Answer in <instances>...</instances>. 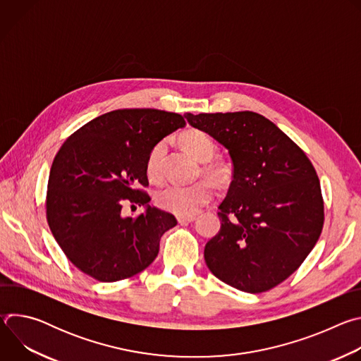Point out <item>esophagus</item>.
<instances>
[{
  "instance_id": "34e87169",
  "label": "esophagus",
  "mask_w": 361,
  "mask_h": 361,
  "mask_svg": "<svg viewBox=\"0 0 361 361\" xmlns=\"http://www.w3.org/2000/svg\"><path fill=\"white\" fill-rule=\"evenodd\" d=\"M194 220H195L194 216H178V217H177V221H178L180 224H187V223H191V221H194Z\"/></svg>"
}]
</instances>
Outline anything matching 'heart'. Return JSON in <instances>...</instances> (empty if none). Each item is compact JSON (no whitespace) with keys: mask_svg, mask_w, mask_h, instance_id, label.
I'll return each instance as SVG.
<instances>
[{"mask_svg":"<svg viewBox=\"0 0 361 361\" xmlns=\"http://www.w3.org/2000/svg\"><path fill=\"white\" fill-rule=\"evenodd\" d=\"M183 145L200 161H210L217 151L216 141L204 131L191 130L181 137ZM167 145L160 141L154 145L145 161V173L151 181H160L163 178V164ZM204 171L212 178H221L223 169L219 163H209ZM213 198V187L207 181H198L190 185L167 184L156 192V204L160 209L174 213L177 216H192Z\"/></svg>","mask_w":361,"mask_h":361,"instance_id":"obj_1","label":"heart"}]
</instances>
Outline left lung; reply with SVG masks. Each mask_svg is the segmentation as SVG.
<instances>
[{"label":"left lung","instance_id":"left-lung-1","mask_svg":"<svg viewBox=\"0 0 361 361\" xmlns=\"http://www.w3.org/2000/svg\"><path fill=\"white\" fill-rule=\"evenodd\" d=\"M223 144L233 181L220 204V231L204 259L223 283L259 294L288 279L316 245L324 224L317 173L274 123L252 111L184 114Z\"/></svg>","mask_w":361,"mask_h":361}]
</instances>
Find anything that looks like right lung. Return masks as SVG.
I'll return each mask as SVG.
<instances>
[{
	"mask_svg": "<svg viewBox=\"0 0 361 361\" xmlns=\"http://www.w3.org/2000/svg\"><path fill=\"white\" fill-rule=\"evenodd\" d=\"M177 113L124 109L102 114L73 133L56 154L45 198L47 221L67 259L84 274L113 283L145 270L161 235L177 224L151 207L145 161L149 149L183 128ZM127 200L146 205L124 218Z\"/></svg>",
	"mask_w": 361,
	"mask_h": 361,
	"instance_id": "obj_1",
	"label": "right lung"
}]
</instances>
